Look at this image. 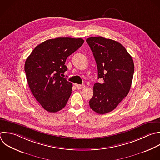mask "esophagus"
<instances>
[{
    "label": "esophagus",
    "mask_w": 160,
    "mask_h": 160,
    "mask_svg": "<svg viewBox=\"0 0 160 160\" xmlns=\"http://www.w3.org/2000/svg\"><path fill=\"white\" fill-rule=\"evenodd\" d=\"M76 86L78 89H82L85 87V85L84 84H76Z\"/></svg>",
    "instance_id": "1"
}]
</instances>
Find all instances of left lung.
Returning a JSON list of instances; mask_svg holds the SVG:
<instances>
[{
    "mask_svg": "<svg viewBox=\"0 0 160 160\" xmlns=\"http://www.w3.org/2000/svg\"><path fill=\"white\" fill-rule=\"evenodd\" d=\"M86 42L96 62L98 79H103L102 84H94L89 106L98 114H106L128 94L134 71L133 60L124 47L114 40L99 36Z\"/></svg>",
    "mask_w": 160,
    "mask_h": 160,
    "instance_id": "1",
    "label": "left lung"
}]
</instances>
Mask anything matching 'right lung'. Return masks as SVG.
I'll use <instances>...</instances> for the list:
<instances>
[{
    "label": "right lung",
    "mask_w": 160,
    "mask_h": 160,
    "mask_svg": "<svg viewBox=\"0 0 160 160\" xmlns=\"http://www.w3.org/2000/svg\"><path fill=\"white\" fill-rule=\"evenodd\" d=\"M84 42L81 38L49 39L37 46L27 58L24 70L29 86L47 111L56 112L66 105L72 84L62 77L68 70L65 62Z\"/></svg>",
    "instance_id": "obj_1"
}]
</instances>
